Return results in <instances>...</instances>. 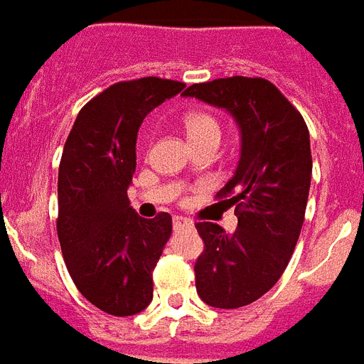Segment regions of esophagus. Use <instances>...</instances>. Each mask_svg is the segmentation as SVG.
Wrapping results in <instances>:
<instances>
[{
	"mask_svg": "<svg viewBox=\"0 0 364 364\" xmlns=\"http://www.w3.org/2000/svg\"><path fill=\"white\" fill-rule=\"evenodd\" d=\"M194 228V224L188 220V218H183V217H176L173 218V230H192Z\"/></svg>",
	"mask_w": 364,
	"mask_h": 364,
	"instance_id": "obj_1",
	"label": "esophagus"
}]
</instances>
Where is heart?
Listing matches in <instances>:
<instances>
[{"instance_id":"b5f03b06","label":"heart","mask_w":364,"mask_h":364,"mask_svg":"<svg viewBox=\"0 0 364 364\" xmlns=\"http://www.w3.org/2000/svg\"><path fill=\"white\" fill-rule=\"evenodd\" d=\"M183 127H185V132H187L192 146L205 140H220V125L208 112H188L183 117Z\"/></svg>"}]
</instances>
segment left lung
I'll use <instances>...</instances> for the list:
<instances>
[{
    "label": "left lung",
    "instance_id": "1",
    "mask_svg": "<svg viewBox=\"0 0 364 364\" xmlns=\"http://www.w3.org/2000/svg\"><path fill=\"white\" fill-rule=\"evenodd\" d=\"M228 112L241 136L232 179L218 191L235 205L237 230L198 223L205 249L196 291L215 309H239L267 294L284 273L305 220L312 155L303 115L264 78H218L183 91Z\"/></svg>",
    "mask_w": 364,
    "mask_h": 364
}]
</instances>
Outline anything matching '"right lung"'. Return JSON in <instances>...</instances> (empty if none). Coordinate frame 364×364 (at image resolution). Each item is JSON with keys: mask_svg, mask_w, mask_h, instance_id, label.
<instances>
[{"mask_svg": "<svg viewBox=\"0 0 364 364\" xmlns=\"http://www.w3.org/2000/svg\"><path fill=\"white\" fill-rule=\"evenodd\" d=\"M185 87L155 76L110 85L80 110L58 176V237L70 279L112 316H132L153 299V269L172 235V217H140L127 191L146 115Z\"/></svg>", "mask_w": 364, "mask_h": 364, "instance_id": "add662e5", "label": "right lung"}]
</instances>
